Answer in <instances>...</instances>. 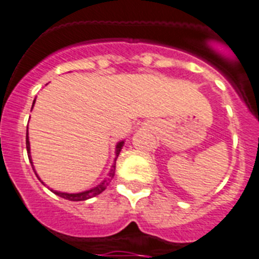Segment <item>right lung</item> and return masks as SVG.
<instances>
[{
  "mask_svg": "<svg viewBox=\"0 0 259 259\" xmlns=\"http://www.w3.org/2000/svg\"><path fill=\"white\" fill-rule=\"evenodd\" d=\"M35 101L36 100H33V105H35ZM33 105H32V107H33ZM26 145H27V153H28V158H29V162H31L32 164V168H33V171H35V167H33V163H32V158H31V148H29V140H28V131H27V137H26ZM123 145H124V141H120V143L116 144V148H115V159H114V163L113 166H111V170H110L109 172V176H107L106 179L104 180L102 183H100V184L97 185V187H95V188H91L88 189V191H84V192H80V193H65V192H58V191H53V193H56L57 196H59V197L62 198H66V200L68 201H85V200H89V198L92 197H96V196H98L100 193H102V192L106 189V187L109 185V183L111 182V179L114 178V175H115V161L116 158H118L119 153H120V150H122ZM36 174V171H35ZM36 176H37V174H36ZM38 178V176H37ZM38 180H40V178H38ZM42 183V182H41Z\"/></svg>",
  "mask_w": 259,
  "mask_h": 259,
  "instance_id": "1",
  "label": "right lung"
}]
</instances>
